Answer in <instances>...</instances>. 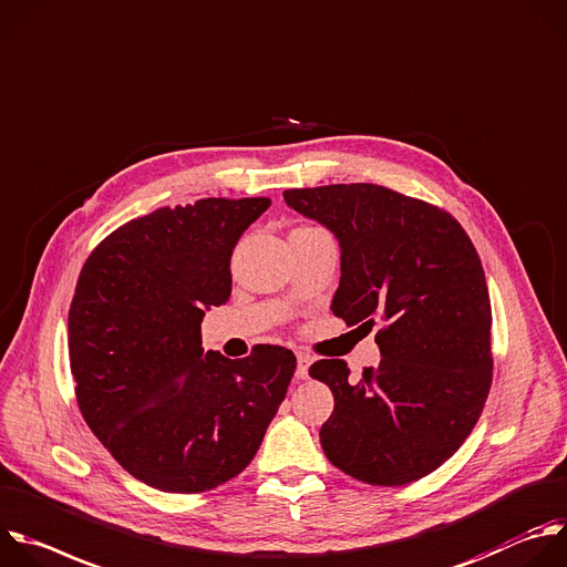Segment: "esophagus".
Listing matches in <instances>:
<instances>
[{"label": "esophagus", "mask_w": 567, "mask_h": 567, "mask_svg": "<svg viewBox=\"0 0 567 567\" xmlns=\"http://www.w3.org/2000/svg\"><path fill=\"white\" fill-rule=\"evenodd\" d=\"M312 364V355L306 353V351H299L297 353V378L299 380H306L308 378V367Z\"/></svg>", "instance_id": "34e87169"}]
</instances>
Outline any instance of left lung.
Instances as JSON below:
<instances>
[{"mask_svg": "<svg viewBox=\"0 0 567 567\" xmlns=\"http://www.w3.org/2000/svg\"><path fill=\"white\" fill-rule=\"evenodd\" d=\"M286 203L342 246L334 317L373 328L382 360L353 382L344 360L308 373L330 386L326 458L382 487L409 485L456 454L492 386V303L463 225L426 200L382 185L286 189Z\"/></svg>", "mask_w": 567, "mask_h": 567, "instance_id": "obj_1", "label": "left lung"}]
</instances>
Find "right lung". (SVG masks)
Masks as SVG:
<instances>
[{
  "label": "right lung",
  "mask_w": 567,
  "mask_h": 567,
  "mask_svg": "<svg viewBox=\"0 0 567 567\" xmlns=\"http://www.w3.org/2000/svg\"><path fill=\"white\" fill-rule=\"evenodd\" d=\"M270 198L161 207L102 239L69 308L80 413L134 478L200 494L239 476L286 398L292 351L203 353L205 308L230 299V259Z\"/></svg>",
  "instance_id": "add662e5"
}]
</instances>
